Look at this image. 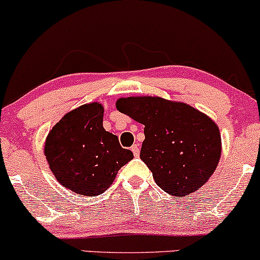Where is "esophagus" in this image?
Returning a JSON list of instances; mask_svg holds the SVG:
<instances>
[{"mask_svg":"<svg viewBox=\"0 0 260 260\" xmlns=\"http://www.w3.org/2000/svg\"><path fill=\"white\" fill-rule=\"evenodd\" d=\"M131 151H133L134 156H135V157H139V154H140V148H139V145L134 144L133 146H131Z\"/></svg>","mask_w":260,"mask_h":260,"instance_id":"34e87169","label":"esophagus"}]
</instances>
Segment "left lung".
Wrapping results in <instances>:
<instances>
[{
  "instance_id": "left-lung-1",
  "label": "left lung",
  "mask_w": 260,
  "mask_h": 260,
  "mask_svg": "<svg viewBox=\"0 0 260 260\" xmlns=\"http://www.w3.org/2000/svg\"><path fill=\"white\" fill-rule=\"evenodd\" d=\"M116 108L145 125L140 158L162 190L184 197L208 182L221 156L220 130L209 116L159 97L121 98Z\"/></svg>"
}]
</instances>
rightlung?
<instances>
[{
	"instance_id": "1",
	"label": "right lung",
	"mask_w": 260,
	"mask_h": 260,
	"mask_svg": "<svg viewBox=\"0 0 260 260\" xmlns=\"http://www.w3.org/2000/svg\"><path fill=\"white\" fill-rule=\"evenodd\" d=\"M45 156L61 185L87 197L106 191L119 169L134 158L118 136L104 130L99 103L67 113L49 133Z\"/></svg>"
}]
</instances>
